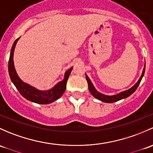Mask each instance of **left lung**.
Listing matches in <instances>:
<instances>
[{
	"label": "left lung",
	"mask_w": 153,
	"mask_h": 153,
	"mask_svg": "<svg viewBox=\"0 0 153 153\" xmlns=\"http://www.w3.org/2000/svg\"><path fill=\"white\" fill-rule=\"evenodd\" d=\"M144 72H145V65H144V70H143L142 74H141L140 78H139V80L138 81L137 83H136V84L133 86V87H131V89L126 90V91H123V92L119 93V94H116V95H112V96L105 95V94H101V93L98 92L97 90L95 89L94 86H93L92 83H91V81H90L89 77H88L86 75V81H87V83H88V86H89V90L90 92H91V94H92L94 97L97 98V100H99L102 101V102H104L111 103V102H117V101H119V100H120L124 99V98H126V97H129L130 95H131V94H133L135 91H136V89L138 88V86H139V83H140L141 79H142L143 76H144Z\"/></svg>",
	"instance_id": "left-lung-1"
}]
</instances>
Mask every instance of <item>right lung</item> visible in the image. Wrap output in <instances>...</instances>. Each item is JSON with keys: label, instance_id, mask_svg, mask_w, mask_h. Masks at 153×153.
Returning <instances> with one entry per match:
<instances>
[{"label": "right lung", "instance_id": "right-lung-1", "mask_svg": "<svg viewBox=\"0 0 153 153\" xmlns=\"http://www.w3.org/2000/svg\"><path fill=\"white\" fill-rule=\"evenodd\" d=\"M19 39L14 41L13 44L12 50H11L10 56L9 60V73L11 80L14 86H16L19 92L23 96L25 99L31 101V102H36L39 104H48L58 100L62 97L66 89V85H67V80L72 70V67L69 69L64 74L63 81L59 82L54 87L47 91H41V90L36 89V88L24 83L23 81L19 78L16 72L15 68L14 65V61H13V56H14V51L15 48L16 44Z\"/></svg>", "mask_w": 153, "mask_h": 153}]
</instances>
